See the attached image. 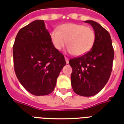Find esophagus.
Returning a JSON list of instances; mask_svg holds the SVG:
<instances>
[{"label": "esophagus", "mask_w": 124, "mask_h": 124, "mask_svg": "<svg viewBox=\"0 0 124 124\" xmlns=\"http://www.w3.org/2000/svg\"><path fill=\"white\" fill-rule=\"evenodd\" d=\"M65 60H66V64H68L69 63V58L68 57H66L65 56Z\"/></svg>", "instance_id": "34e87169"}]
</instances>
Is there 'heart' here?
<instances>
[{"instance_id":"heart-1","label":"heart","mask_w":124,"mask_h":124,"mask_svg":"<svg viewBox=\"0 0 124 124\" xmlns=\"http://www.w3.org/2000/svg\"><path fill=\"white\" fill-rule=\"evenodd\" d=\"M54 47L61 50L67 43L68 51L76 56L87 53L95 43L96 35L94 29L84 25L65 23L59 29H54L50 35Z\"/></svg>"}]
</instances>
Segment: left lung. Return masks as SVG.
<instances>
[{"label": "left lung", "instance_id": "left-lung-1", "mask_svg": "<svg viewBox=\"0 0 124 124\" xmlns=\"http://www.w3.org/2000/svg\"><path fill=\"white\" fill-rule=\"evenodd\" d=\"M85 22L94 29V45L85 54L70 60L69 64L72 68L71 82L74 92L83 97H91L100 92L108 82L114 52L108 32L93 20Z\"/></svg>", "mask_w": 124, "mask_h": 124}]
</instances>
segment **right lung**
Listing matches in <instances>:
<instances>
[{"label": "right lung", "mask_w": 124, "mask_h": 124, "mask_svg": "<svg viewBox=\"0 0 124 124\" xmlns=\"http://www.w3.org/2000/svg\"><path fill=\"white\" fill-rule=\"evenodd\" d=\"M14 71L20 83L36 96L53 92L64 56L54 47L43 20H35L20 29L13 45Z\"/></svg>", "instance_id": "right-lung-1"}]
</instances>
